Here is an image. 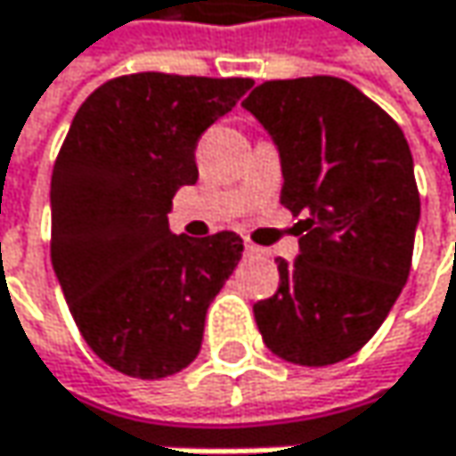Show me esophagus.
<instances>
[{
  "label": "esophagus",
  "mask_w": 456,
  "mask_h": 456,
  "mask_svg": "<svg viewBox=\"0 0 456 456\" xmlns=\"http://www.w3.org/2000/svg\"><path fill=\"white\" fill-rule=\"evenodd\" d=\"M245 253H250V256H264V250H261L258 245H253V242H245Z\"/></svg>",
  "instance_id": "esophagus-1"
}]
</instances>
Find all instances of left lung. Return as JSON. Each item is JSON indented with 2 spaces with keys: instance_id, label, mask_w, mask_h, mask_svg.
I'll return each instance as SVG.
<instances>
[{
  "instance_id": "8db88e82",
  "label": "left lung",
  "mask_w": 456,
  "mask_h": 456,
  "mask_svg": "<svg viewBox=\"0 0 456 456\" xmlns=\"http://www.w3.org/2000/svg\"><path fill=\"white\" fill-rule=\"evenodd\" d=\"M242 108L280 152V203L304 216L298 258H277L280 288L253 304L272 354L301 367L354 356L407 285L419 222L399 124L335 76L264 81Z\"/></svg>"
}]
</instances>
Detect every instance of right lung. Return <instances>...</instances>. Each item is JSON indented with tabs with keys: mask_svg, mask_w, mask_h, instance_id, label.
Segmentation results:
<instances>
[{
	"mask_svg": "<svg viewBox=\"0 0 456 456\" xmlns=\"http://www.w3.org/2000/svg\"><path fill=\"white\" fill-rule=\"evenodd\" d=\"M250 78L132 73L78 108L52 171V266L89 348L158 380L200 351L206 312L242 256L234 232L174 234L171 200L198 182L200 134Z\"/></svg>",
	"mask_w": 456,
	"mask_h": 456,
	"instance_id": "add662e5",
	"label": "right lung"
}]
</instances>
